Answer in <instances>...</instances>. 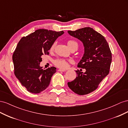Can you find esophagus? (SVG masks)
<instances>
[{"label": "esophagus", "instance_id": "1", "mask_svg": "<svg viewBox=\"0 0 128 128\" xmlns=\"http://www.w3.org/2000/svg\"><path fill=\"white\" fill-rule=\"evenodd\" d=\"M58 71L60 72H64V71H66V70H65V69H58Z\"/></svg>", "mask_w": 128, "mask_h": 128}]
</instances>
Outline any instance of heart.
I'll return each mask as SVG.
<instances>
[{
    "label": "heart",
    "instance_id": "heart-1",
    "mask_svg": "<svg viewBox=\"0 0 128 128\" xmlns=\"http://www.w3.org/2000/svg\"><path fill=\"white\" fill-rule=\"evenodd\" d=\"M68 46V48L71 49L73 47H76L78 49V44L76 41H74V40H68L67 42ZM56 46V42L54 43L52 46H51L50 50L52 51L54 48V46ZM71 62V60H66L63 59V58H57V59L55 60L54 61V65H56V66L60 68H66L68 66V62Z\"/></svg>",
    "mask_w": 128,
    "mask_h": 128
}]
</instances>
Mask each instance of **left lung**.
Returning <instances> with one entry per match:
<instances>
[{"label": "left lung", "instance_id": "1", "mask_svg": "<svg viewBox=\"0 0 128 128\" xmlns=\"http://www.w3.org/2000/svg\"><path fill=\"white\" fill-rule=\"evenodd\" d=\"M72 36L81 41L85 52L78 67L85 68L76 71V78L68 83L75 93L82 96L93 92L109 72L112 63V52L104 36L90 27H85L75 31L68 30Z\"/></svg>", "mask_w": 128, "mask_h": 128}]
</instances>
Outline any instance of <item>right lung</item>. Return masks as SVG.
<instances>
[{"label":"right lung","mask_w":128,"mask_h":128,"mask_svg":"<svg viewBox=\"0 0 128 128\" xmlns=\"http://www.w3.org/2000/svg\"><path fill=\"white\" fill-rule=\"evenodd\" d=\"M63 34V31L40 29L22 38L18 43L12 56L14 74L28 92L39 93L49 86L56 68L44 70L40 64L42 56L49 54L51 46Z\"/></svg>","instance_id":"right-lung-1"}]
</instances>
